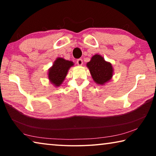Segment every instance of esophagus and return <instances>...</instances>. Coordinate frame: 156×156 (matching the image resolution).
Segmentation results:
<instances>
[{"mask_svg":"<svg viewBox=\"0 0 156 156\" xmlns=\"http://www.w3.org/2000/svg\"><path fill=\"white\" fill-rule=\"evenodd\" d=\"M77 64L78 65H82L83 64V59L81 58H79L77 60Z\"/></svg>","mask_w":156,"mask_h":156,"instance_id":"obj_1","label":"esophagus"}]
</instances>
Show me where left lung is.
<instances>
[{
    "mask_svg": "<svg viewBox=\"0 0 156 156\" xmlns=\"http://www.w3.org/2000/svg\"><path fill=\"white\" fill-rule=\"evenodd\" d=\"M94 80L97 84H103L109 81L113 76V67L100 55H94L87 64Z\"/></svg>",
    "mask_w": 156,
    "mask_h": 156,
    "instance_id": "1",
    "label": "left lung"
}]
</instances>
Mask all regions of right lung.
Masks as SVG:
<instances>
[{"label": "right lung", "instance_id": "obj_1", "mask_svg": "<svg viewBox=\"0 0 156 156\" xmlns=\"http://www.w3.org/2000/svg\"><path fill=\"white\" fill-rule=\"evenodd\" d=\"M73 65V62L66 60L62 58H58L49 69L48 77L51 83L56 87L60 86L65 80L69 69Z\"/></svg>", "mask_w": 156, "mask_h": 156}]
</instances>
